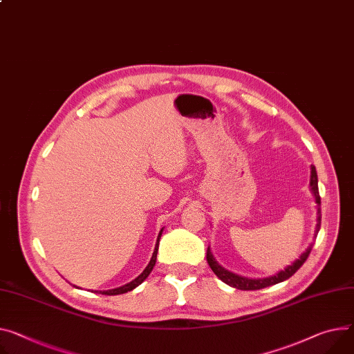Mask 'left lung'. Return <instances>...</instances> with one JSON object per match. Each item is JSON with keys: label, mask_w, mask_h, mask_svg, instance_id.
<instances>
[{"label": "left lung", "mask_w": 354, "mask_h": 354, "mask_svg": "<svg viewBox=\"0 0 354 354\" xmlns=\"http://www.w3.org/2000/svg\"><path fill=\"white\" fill-rule=\"evenodd\" d=\"M309 187H310V192L315 197V203L317 204V224H316V231H315V238H316V234L319 232V228H320V197H319V187H317V173H316L315 166H310ZM312 247H313V243H310V245L306 248V251H304L301 254V257H299L296 261H293L290 265H288L285 269L279 270L278 274L272 275V277H266V278H258V279L236 275V274H234V272L221 266L214 258L209 247L207 250V262H208L209 268L212 269L214 274L218 277L224 283H227L232 288L241 289V290H257V289H262V288H266V286H270V285H277L279 282H283V281L289 279L295 274V272L304 265V262L308 259V257L312 251Z\"/></svg>", "instance_id": "1"}]
</instances>
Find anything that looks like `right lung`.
Instances as JSON below:
<instances>
[{"label": "right lung", "mask_w": 354, "mask_h": 354, "mask_svg": "<svg viewBox=\"0 0 354 354\" xmlns=\"http://www.w3.org/2000/svg\"><path fill=\"white\" fill-rule=\"evenodd\" d=\"M162 230H165V227H162V228L160 230V232H158V235H157L154 252H153V255H151V259H150L149 265L145 268V270L142 272V274H140L138 278L133 279L131 282H129V283H126V285H123V286H119V288H115V289H107V290H96V292H99V293H102V295H109V296H111V295H122V293H126V292L133 290L134 288H138L140 283H143V281L150 275V272L153 270V268H154V265H156L157 251H158V243H160V238H161Z\"/></svg>", "instance_id": "1"}]
</instances>
